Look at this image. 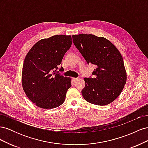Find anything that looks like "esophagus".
I'll return each mask as SVG.
<instances>
[{"label":"esophagus","mask_w":148,"mask_h":148,"mask_svg":"<svg viewBox=\"0 0 148 148\" xmlns=\"http://www.w3.org/2000/svg\"><path fill=\"white\" fill-rule=\"evenodd\" d=\"M78 79H79V78H73V80H74V81H75V82H77Z\"/></svg>","instance_id":"esophagus-1"}]
</instances>
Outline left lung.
Here are the masks:
<instances>
[{
	"label": "left lung",
	"mask_w": 148,
	"mask_h": 148,
	"mask_svg": "<svg viewBox=\"0 0 148 148\" xmlns=\"http://www.w3.org/2000/svg\"><path fill=\"white\" fill-rule=\"evenodd\" d=\"M75 46L87 63L95 65L93 78H84L82 91L84 99L98 106L109 104L117 99L127 82L122 55L114 44L93 34L72 36Z\"/></svg>",
	"instance_id": "1"
}]
</instances>
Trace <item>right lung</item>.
Segmentation results:
<instances>
[{"label": "right lung", "mask_w": 148, "mask_h": 148, "mask_svg": "<svg viewBox=\"0 0 148 148\" xmlns=\"http://www.w3.org/2000/svg\"><path fill=\"white\" fill-rule=\"evenodd\" d=\"M71 36L55 35L36 43L28 52L22 70V86L30 101L42 109H53L65 101L71 78L58 74ZM61 66L59 71H63Z\"/></svg>", "instance_id": "right-lung-1"}]
</instances>
